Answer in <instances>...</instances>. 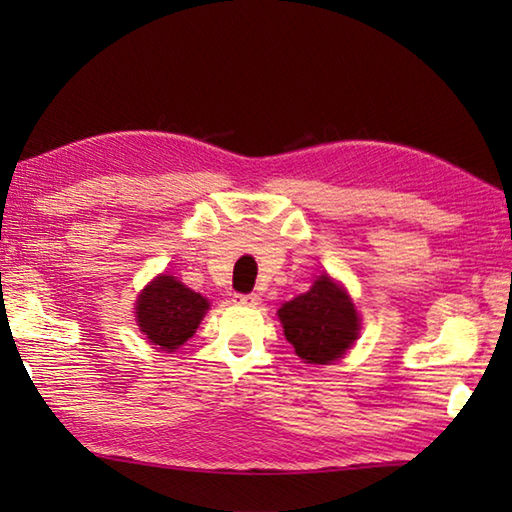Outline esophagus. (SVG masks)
<instances>
[{"instance_id":"esophagus-1","label":"esophagus","mask_w":512,"mask_h":512,"mask_svg":"<svg viewBox=\"0 0 512 512\" xmlns=\"http://www.w3.org/2000/svg\"><path fill=\"white\" fill-rule=\"evenodd\" d=\"M233 301L239 303V306L255 308V306H259V303H262V297L255 295V292H250V295H233Z\"/></svg>"}]
</instances>
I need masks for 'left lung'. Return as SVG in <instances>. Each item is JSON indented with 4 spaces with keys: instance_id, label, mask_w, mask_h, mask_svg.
I'll list each match as a JSON object with an SVG mask.
<instances>
[{
    "instance_id": "left-lung-1",
    "label": "left lung",
    "mask_w": 512,
    "mask_h": 512,
    "mask_svg": "<svg viewBox=\"0 0 512 512\" xmlns=\"http://www.w3.org/2000/svg\"><path fill=\"white\" fill-rule=\"evenodd\" d=\"M288 343L299 358L314 365H328L350 350L358 334L354 303L328 275L279 308Z\"/></svg>"
}]
</instances>
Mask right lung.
Wrapping results in <instances>:
<instances>
[{
  "label": "right lung",
  "instance_id": "right-lung-1",
  "mask_svg": "<svg viewBox=\"0 0 512 512\" xmlns=\"http://www.w3.org/2000/svg\"><path fill=\"white\" fill-rule=\"evenodd\" d=\"M206 308L209 301L202 295L182 286L178 279L162 275L140 295L136 317L140 332L147 334L151 343L160 345V350L173 352L191 339Z\"/></svg>",
  "mask_w": 512,
  "mask_h": 512
}]
</instances>
